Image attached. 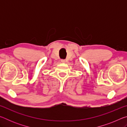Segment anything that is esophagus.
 <instances>
[{
    "label": "esophagus",
    "mask_w": 127,
    "mask_h": 127,
    "mask_svg": "<svg viewBox=\"0 0 127 127\" xmlns=\"http://www.w3.org/2000/svg\"><path fill=\"white\" fill-rule=\"evenodd\" d=\"M61 62H62V63H65V60H62Z\"/></svg>",
    "instance_id": "1"
}]
</instances>
